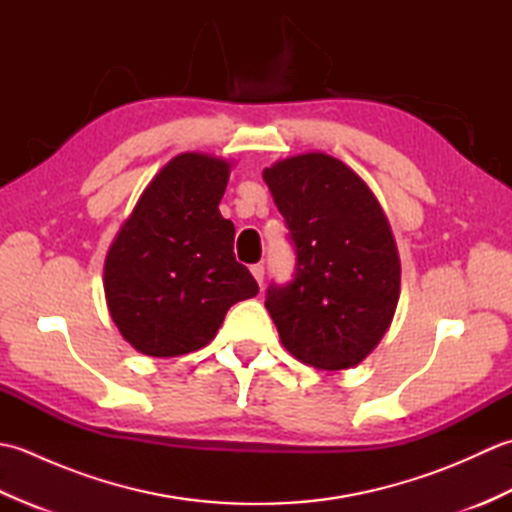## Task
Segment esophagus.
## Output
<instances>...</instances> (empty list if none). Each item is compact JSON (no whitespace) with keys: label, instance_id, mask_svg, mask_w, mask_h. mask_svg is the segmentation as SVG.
<instances>
[{"label":"esophagus","instance_id":"esophagus-1","mask_svg":"<svg viewBox=\"0 0 512 512\" xmlns=\"http://www.w3.org/2000/svg\"><path fill=\"white\" fill-rule=\"evenodd\" d=\"M250 273H253V277L257 279V284H259V286L264 284V275H266V268H264V264H253V266H250Z\"/></svg>","mask_w":512,"mask_h":512}]
</instances>
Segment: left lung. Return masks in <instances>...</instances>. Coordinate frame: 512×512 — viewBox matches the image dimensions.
I'll return each instance as SVG.
<instances>
[{
    "instance_id": "obj_1",
    "label": "left lung",
    "mask_w": 512,
    "mask_h": 512,
    "mask_svg": "<svg viewBox=\"0 0 512 512\" xmlns=\"http://www.w3.org/2000/svg\"><path fill=\"white\" fill-rule=\"evenodd\" d=\"M295 246V275L270 284L266 310L301 363L347 369L394 319L400 259L374 193L341 160L301 154L264 171Z\"/></svg>"
}]
</instances>
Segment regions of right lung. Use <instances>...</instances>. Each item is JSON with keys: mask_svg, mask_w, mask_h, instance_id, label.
Instances as JSON below:
<instances>
[{"mask_svg": "<svg viewBox=\"0 0 512 512\" xmlns=\"http://www.w3.org/2000/svg\"><path fill=\"white\" fill-rule=\"evenodd\" d=\"M226 160L180 154L151 180L105 259L107 308L125 341L147 356L200 350L228 308L255 297L235 262V226L220 204Z\"/></svg>", "mask_w": 512, "mask_h": 512, "instance_id": "obj_1", "label": "right lung"}]
</instances>
